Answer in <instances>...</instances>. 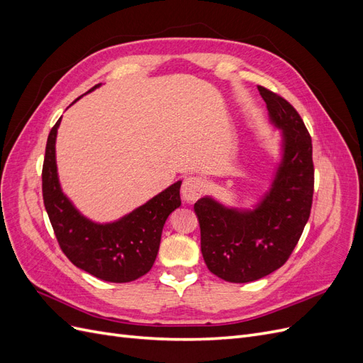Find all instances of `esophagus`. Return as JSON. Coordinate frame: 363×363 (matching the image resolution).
Masks as SVG:
<instances>
[{
    "label": "esophagus",
    "instance_id": "esophagus-1",
    "mask_svg": "<svg viewBox=\"0 0 363 363\" xmlns=\"http://www.w3.org/2000/svg\"><path fill=\"white\" fill-rule=\"evenodd\" d=\"M206 189V183L199 175H191V177H186L182 186V195L184 201H196L203 195Z\"/></svg>",
    "mask_w": 363,
    "mask_h": 363
}]
</instances>
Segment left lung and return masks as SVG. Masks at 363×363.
Instances as JSON below:
<instances>
[{
    "mask_svg": "<svg viewBox=\"0 0 363 363\" xmlns=\"http://www.w3.org/2000/svg\"><path fill=\"white\" fill-rule=\"evenodd\" d=\"M257 89L271 121L283 130V160L269 194L250 212L227 208L207 196L194 206L206 265L230 283L255 281L283 267L312 208L315 169L309 131L288 100L263 86Z\"/></svg>",
    "mask_w": 363,
    "mask_h": 363,
    "instance_id": "left-lung-1",
    "label": "left lung"
}]
</instances>
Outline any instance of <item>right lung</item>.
Segmentation results:
<instances>
[{
  "instance_id": "add662e5",
  "label": "right lung",
  "mask_w": 363,
  "mask_h": 363,
  "mask_svg": "<svg viewBox=\"0 0 363 363\" xmlns=\"http://www.w3.org/2000/svg\"><path fill=\"white\" fill-rule=\"evenodd\" d=\"M60 119L47 140L42 195L62 251L77 268L104 281L127 283L145 276L156 260L164 221L182 204V182L174 183L116 223L89 221L63 195L59 184L54 145Z\"/></svg>"
}]
</instances>
